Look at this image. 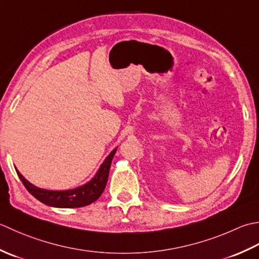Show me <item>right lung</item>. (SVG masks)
Wrapping results in <instances>:
<instances>
[{
    "label": "right lung",
    "mask_w": 259,
    "mask_h": 259,
    "mask_svg": "<svg viewBox=\"0 0 259 259\" xmlns=\"http://www.w3.org/2000/svg\"><path fill=\"white\" fill-rule=\"evenodd\" d=\"M115 153L116 149L110 152V154L106 157V160L100 165L96 176L91 181L77 189L67 190V191H51V190H45L34 187L28 180H25L22 174L17 168L15 170H17L20 180L23 183L25 189L35 199H38L40 202L56 208H80L95 202L102 196L105 187L107 184L109 168Z\"/></svg>",
    "instance_id": "1"
}]
</instances>
